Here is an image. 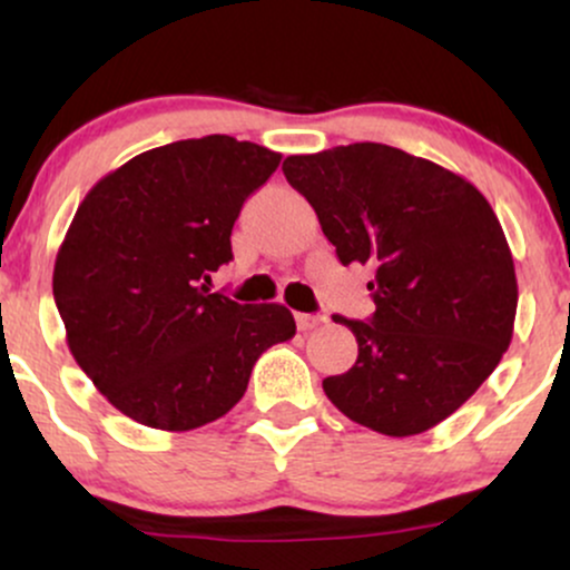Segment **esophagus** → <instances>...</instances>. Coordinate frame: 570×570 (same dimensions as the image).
Returning a JSON list of instances; mask_svg holds the SVG:
<instances>
[{"label": "esophagus", "instance_id": "obj_1", "mask_svg": "<svg viewBox=\"0 0 570 570\" xmlns=\"http://www.w3.org/2000/svg\"><path fill=\"white\" fill-rule=\"evenodd\" d=\"M294 322H297L299 332H307V330H316V326L324 322V316H313V313H297V316H294Z\"/></svg>", "mask_w": 570, "mask_h": 570}]
</instances>
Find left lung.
<instances>
[{
	"label": "left lung",
	"instance_id": "1",
	"mask_svg": "<svg viewBox=\"0 0 570 570\" xmlns=\"http://www.w3.org/2000/svg\"><path fill=\"white\" fill-rule=\"evenodd\" d=\"M340 263L375 267L370 322L345 324L356 364L324 394L385 436L434 429L499 367L512 343L517 278L501 222L472 181L389 144L284 160Z\"/></svg>",
	"mask_w": 570,
	"mask_h": 570
}]
</instances>
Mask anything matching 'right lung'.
I'll return each mask as SVG.
<instances>
[{
  "mask_svg": "<svg viewBox=\"0 0 570 570\" xmlns=\"http://www.w3.org/2000/svg\"><path fill=\"white\" fill-rule=\"evenodd\" d=\"M281 163L233 136L136 155L85 195L56 257L53 297L75 362L122 415L206 426L246 394L254 362L294 337L289 307L212 292L240 206Z\"/></svg>",
  "mask_w": 570,
  "mask_h": 570,
  "instance_id": "right-lung-1",
  "label": "right lung"
}]
</instances>
